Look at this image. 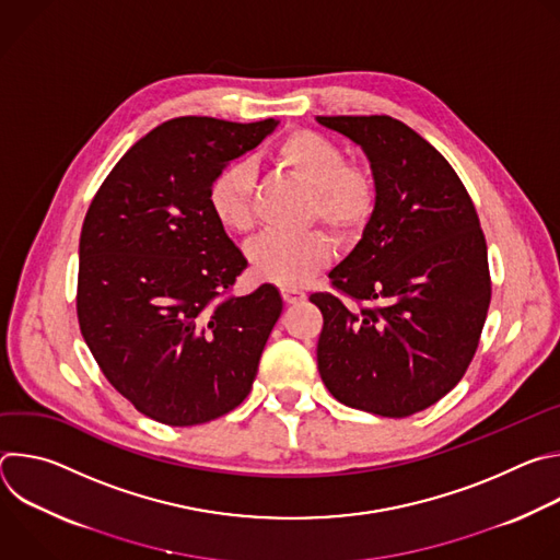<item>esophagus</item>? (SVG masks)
<instances>
[{
	"mask_svg": "<svg viewBox=\"0 0 560 560\" xmlns=\"http://www.w3.org/2000/svg\"><path fill=\"white\" fill-rule=\"evenodd\" d=\"M281 296L285 303H299L305 299V292H301L296 288H281Z\"/></svg>",
	"mask_w": 560,
	"mask_h": 560,
	"instance_id": "1",
	"label": "esophagus"
}]
</instances>
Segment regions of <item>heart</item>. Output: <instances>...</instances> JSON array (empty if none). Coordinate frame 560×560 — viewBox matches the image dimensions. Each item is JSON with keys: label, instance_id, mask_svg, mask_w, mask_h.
Returning <instances> with one entry per match:
<instances>
[{"label": "heart", "instance_id": "heart-1", "mask_svg": "<svg viewBox=\"0 0 560 560\" xmlns=\"http://www.w3.org/2000/svg\"><path fill=\"white\" fill-rule=\"evenodd\" d=\"M277 162L312 192L310 214L339 234L359 230L372 208L374 188L357 168L348 166L346 152L312 130L288 135L277 148ZM255 168L246 159L225 164L210 182L208 206L230 232H248L255 223ZM332 257L322 232L279 234L264 232L246 246V259L257 279L294 288L324 270Z\"/></svg>", "mask_w": 560, "mask_h": 560}]
</instances>
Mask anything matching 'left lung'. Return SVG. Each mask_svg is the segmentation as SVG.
Masks as SVG:
<instances>
[{
  "mask_svg": "<svg viewBox=\"0 0 560 560\" xmlns=\"http://www.w3.org/2000/svg\"><path fill=\"white\" fill-rule=\"evenodd\" d=\"M368 156L374 208L352 253L330 270L316 365L343 406L378 417L417 415L465 374L492 285L474 203L445 156L387 115L316 117Z\"/></svg>",
  "mask_w": 560,
  "mask_h": 560,
  "instance_id": "obj_1",
  "label": "left lung"
}]
</instances>
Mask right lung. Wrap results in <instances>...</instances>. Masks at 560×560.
Instances as JSON below:
<instances>
[{"instance_id":"right-lung-1","label":"right lung","mask_w":560,"mask_h":560,"mask_svg":"<svg viewBox=\"0 0 560 560\" xmlns=\"http://www.w3.org/2000/svg\"><path fill=\"white\" fill-rule=\"evenodd\" d=\"M277 126L164 121L119 159L86 212L79 328L110 385L159 423L219 419L257 376L283 301L272 283L225 296L248 261L214 219L208 188Z\"/></svg>"}]
</instances>
